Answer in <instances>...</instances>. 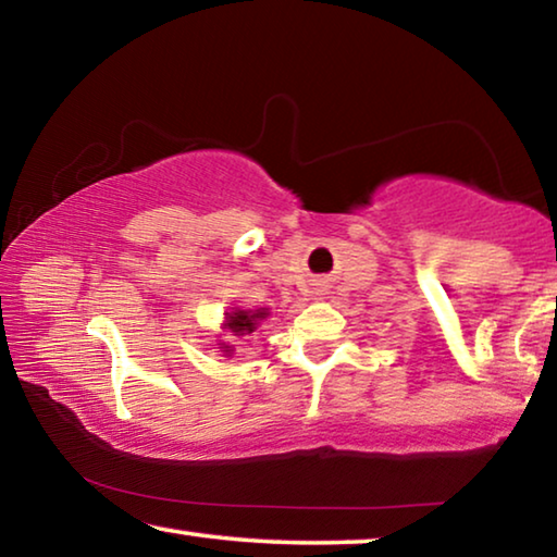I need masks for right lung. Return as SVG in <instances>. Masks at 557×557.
<instances>
[{"instance_id":"right-lung-1","label":"right lung","mask_w":557,"mask_h":557,"mask_svg":"<svg viewBox=\"0 0 557 557\" xmlns=\"http://www.w3.org/2000/svg\"><path fill=\"white\" fill-rule=\"evenodd\" d=\"M268 317L265 309H258V312H243V309H235L233 314H228V319H225V326L231 329L233 336H245V334H252L258 329V324L262 322V319ZM225 354H231L233 348L231 346H221Z\"/></svg>"}]
</instances>
